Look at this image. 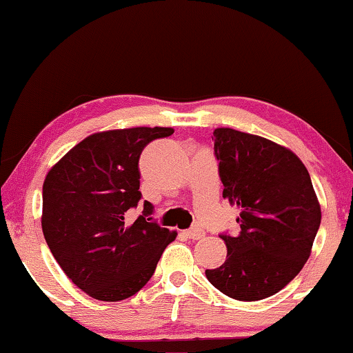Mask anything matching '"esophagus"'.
I'll return each instance as SVG.
<instances>
[{
    "label": "esophagus",
    "instance_id": "1",
    "mask_svg": "<svg viewBox=\"0 0 353 353\" xmlns=\"http://www.w3.org/2000/svg\"><path fill=\"white\" fill-rule=\"evenodd\" d=\"M183 234L186 236L188 239H201V238H204V231H202L201 228H191V230H186V231H183Z\"/></svg>",
    "mask_w": 353,
    "mask_h": 353
}]
</instances>
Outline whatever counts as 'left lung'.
Instances as JSON below:
<instances>
[{"mask_svg":"<svg viewBox=\"0 0 353 353\" xmlns=\"http://www.w3.org/2000/svg\"><path fill=\"white\" fill-rule=\"evenodd\" d=\"M223 197L239 209V233L221 236L226 260L205 276L225 296L254 302L273 296L310 257L321 207L310 175L291 149L257 134L215 128Z\"/></svg>","mask_w":353,"mask_h":353,"instance_id":"8db88e82","label":"left lung"}]
</instances>
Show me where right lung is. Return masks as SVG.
I'll list each match as a JSON object with an SVG mask.
<instances>
[{
  "instance_id": "right-lung-1",
  "label": "right lung",
  "mask_w": 353,
  "mask_h": 353,
  "mask_svg": "<svg viewBox=\"0 0 353 353\" xmlns=\"http://www.w3.org/2000/svg\"><path fill=\"white\" fill-rule=\"evenodd\" d=\"M172 127L105 130L75 144L43 183L41 228L62 272L96 301L137 294L176 231L151 223V202L132 225L125 215L141 199L139 156Z\"/></svg>"
}]
</instances>
